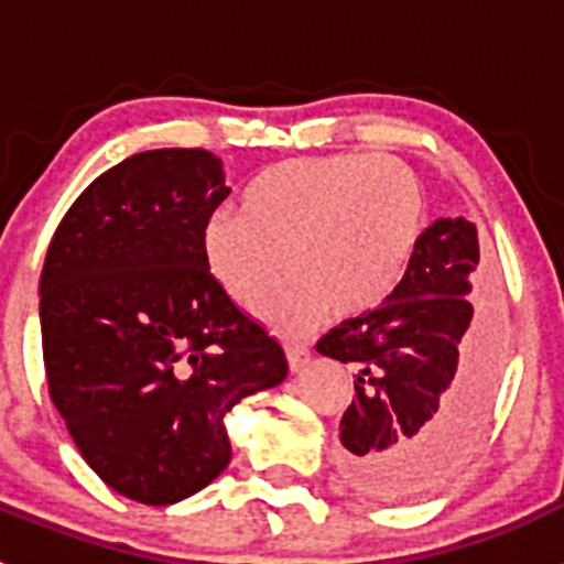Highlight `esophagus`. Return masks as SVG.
<instances>
[{
	"label": "esophagus",
	"mask_w": 564,
	"mask_h": 564,
	"mask_svg": "<svg viewBox=\"0 0 564 564\" xmlns=\"http://www.w3.org/2000/svg\"><path fill=\"white\" fill-rule=\"evenodd\" d=\"M285 356H288V367H291L293 372L305 370L307 364H311V350H307L305 344L288 341L285 344Z\"/></svg>",
	"instance_id": "obj_1"
}]
</instances>
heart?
<instances>
[{
    "instance_id": "heart-1",
    "label": "heart",
    "mask_w": 564,
    "mask_h": 564,
    "mask_svg": "<svg viewBox=\"0 0 564 564\" xmlns=\"http://www.w3.org/2000/svg\"><path fill=\"white\" fill-rule=\"evenodd\" d=\"M423 228L415 174L398 161L327 154L276 163L253 177L239 212L214 214L203 257L237 302L279 333H305L327 311L358 316L395 288ZM283 257L279 258L278 253Z\"/></svg>"
}]
</instances>
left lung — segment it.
I'll use <instances>...</instances> for the list:
<instances>
[{
    "label": "left lung",
    "instance_id": "8db88e82",
    "mask_svg": "<svg viewBox=\"0 0 564 564\" xmlns=\"http://www.w3.org/2000/svg\"><path fill=\"white\" fill-rule=\"evenodd\" d=\"M475 223L435 220L383 305L347 318L316 350L356 364V395L338 426L336 466L383 502L430 491L480 437L500 367Z\"/></svg>",
    "mask_w": 564,
    "mask_h": 564
}]
</instances>
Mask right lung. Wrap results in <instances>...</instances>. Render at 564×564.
<instances>
[{"label":"right lung","mask_w":564,"mask_h":564,"mask_svg":"<svg viewBox=\"0 0 564 564\" xmlns=\"http://www.w3.org/2000/svg\"><path fill=\"white\" fill-rule=\"evenodd\" d=\"M228 194L206 149L132 154L78 194L44 257L50 398L87 466L143 506H172L220 477L226 415L288 376L276 338L203 257Z\"/></svg>","instance_id":"add662e5"}]
</instances>
